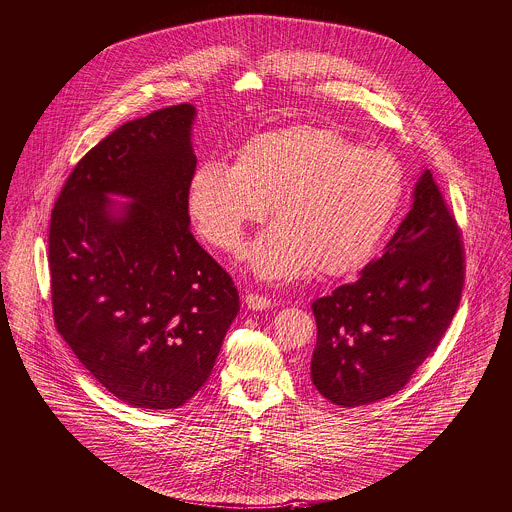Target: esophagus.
Here are the masks:
<instances>
[{
    "instance_id": "obj_1",
    "label": "esophagus",
    "mask_w": 512,
    "mask_h": 512,
    "mask_svg": "<svg viewBox=\"0 0 512 512\" xmlns=\"http://www.w3.org/2000/svg\"><path fill=\"white\" fill-rule=\"evenodd\" d=\"M245 305H247V309L263 311V309H269V307H271V299H269V297H265V295L247 293V295H245Z\"/></svg>"
}]
</instances>
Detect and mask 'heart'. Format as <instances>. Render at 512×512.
Listing matches in <instances>:
<instances>
[{"mask_svg": "<svg viewBox=\"0 0 512 512\" xmlns=\"http://www.w3.org/2000/svg\"><path fill=\"white\" fill-rule=\"evenodd\" d=\"M394 154L360 148L323 126L297 124L253 136L237 162L207 160L189 185V213L217 247L237 253L251 223L277 221L251 249L265 281L315 269L346 275L376 251L404 199Z\"/></svg>", "mask_w": 512, "mask_h": 512, "instance_id": "b5f03b06", "label": "heart"}]
</instances>
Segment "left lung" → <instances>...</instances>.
<instances>
[{"mask_svg":"<svg viewBox=\"0 0 512 512\" xmlns=\"http://www.w3.org/2000/svg\"><path fill=\"white\" fill-rule=\"evenodd\" d=\"M464 245L430 170L382 257L313 301L311 382L342 408L402 390L438 348L462 295Z\"/></svg>","mask_w":512,"mask_h":512,"instance_id":"left-lung-1","label":"left lung"}]
</instances>
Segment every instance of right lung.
Here are the masks:
<instances>
[{"label":"right lung","instance_id":"right-lung-1","mask_svg":"<svg viewBox=\"0 0 512 512\" xmlns=\"http://www.w3.org/2000/svg\"><path fill=\"white\" fill-rule=\"evenodd\" d=\"M195 116L177 104L116 128L74 166L50 221L58 333L110 394L142 410L191 400L239 313L231 275L189 227Z\"/></svg>","mask_w":512,"mask_h":512}]
</instances>
